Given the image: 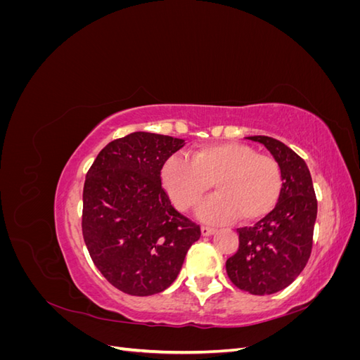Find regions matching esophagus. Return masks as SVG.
Returning <instances> with one entry per match:
<instances>
[{
    "mask_svg": "<svg viewBox=\"0 0 360 360\" xmlns=\"http://www.w3.org/2000/svg\"><path fill=\"white\" fill-rule=\"evenodd\" d=\"M214 231H216L214 226H210V225H202V226H201L202 236H212Z\"/></svg>",
    "mask_w": 360,
    "mask_h": 360,
    "instance_id": "1",
    "label": "esophagus"
}]
</instances>
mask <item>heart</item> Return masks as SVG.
Returning a JSON list of instances; mask_svg holds the SVG:
<instances>
[{
	"label": "heart",
	"mask_w": 360,
	"mask_h": 360,
	"mask_svg": "<svg viewBox=\"0 0 360 360\" xmlns=\"http://www.w3.org/2000/svg\"><path fill=\"white\" fill-rule=\"evenodd\" d=\"M162 184L172 204L189 212L210 191L217 193L200 209L205 221L245 222L263 219L275 209L282 192V171L269 155L246 144L216 143L193 150L191 158L171 156L162 167Z\"/></svg>",
	"instance_id": "obj_1"
}]
</instances>
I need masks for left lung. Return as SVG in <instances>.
Instances as JSON below:
<instances>
[{
	"instance_id": "1",
	"label": "left lung",
	"mask_w": 360,
	"mask_h": 360,
	"mask_svg": "<svg viewBox=\"0 0 360 360\" xmlns=\"http://www.w3.org/2000/svg\"><path fill=\"white\" fill-rule=\"evenodd\" d=\"M264 144L282 171V192L276 207L254 226L237 228L238 249L226 259L233 284L255 296L288 287L307 266L312 250L317 198L304 160L281 141L249 136Z\"/></svg>"
}]
</instances>
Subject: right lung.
<instances>
[{
	"label": "right lung",
	"mask_w": 360,
	"mask_h": 360,
	"mask_svg": "<svg viewBox=\"0 0 360 360\" xmlns=\"http://www.w3.org/2000/svg\"><path fill=\"white\" fill-rule=\"evenodd\" d=\"M184 144L135 132L111 141L86 172L82 236L96 267L130 296L167 290L180 274L198 224L171 205L162 167Z\"/></svg>",
	"instance_id": "add662e5"
}]
</instances>
